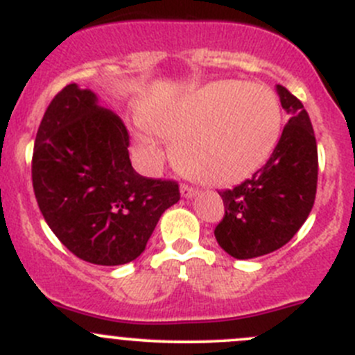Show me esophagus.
I'll return each instance as SVG.
<instances>
[{"label":"esophagus","instance_id":"esophagus-1","mask_svg":"<svg viewBox=\"0 0 355 355\" xmlns=\"http://www.w3.org/2000/svg\"><path fill=\"white\" fill-rule=\"evenodd\" d=\"M180 194H182V198H185V199H192L194 198L196 194H198V191H196V189H192V187H189V185H182L180 187Z\"/></svg>","mask_w":355,"mask_h":355}]
</instances>
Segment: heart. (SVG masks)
I'll return each mask as SVG.
<instances>
[{
  "label": "heart",
  "mask_w": 355,
  "mask_h": 355,
  "mask_svg": "<svg viewBox=\"0 0 355 355\" xmlns=\"http://www.w3.org/2000/svg\"><path fill=\"white\" fill-rule=\"evenodd\" d=\"M282 108L270 89L221 82L178 98L153 111L146 127L175 142L182 173L207 185H232L256 173L277 149ZM139 149L155 155L151 139Z\"/></svg>",
  "instance_id": "1"
}]
</instances>
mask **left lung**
<instances>
[{"label":"left lung","instance_id":"1","mask_svg":"<svg viewBox=\"0 0 355 355\" xmlns=\"http://www.w3.org/2000/svg\"><path fill=\"white\" fill-rule=\"evenodd\" d=\"M290 114L277 149L250 178L221 191L225 216L214 237L225 252L250 259L284 247L313 209L318 187V146L304 105L277 85Z\"/></svg>","mask_w":355,"mask_h":355}]
</instances>
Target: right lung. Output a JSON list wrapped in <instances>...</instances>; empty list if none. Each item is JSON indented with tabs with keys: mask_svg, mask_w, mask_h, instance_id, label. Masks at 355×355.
Listing matches in <instances>:
<instances>
[{
	"mask_svg": "<svg viewBox=\"0 0 355 355\" xmlns=\"http://www.w3.org/2000/svg\"><path fill=\"white\" fill-rule=\"evenodd\" d=\"M130 135L89 89L68 84L37 128L32 185L63 245L92 264L118 266L146 249L161 214L180 200L178 182L132 168Z\"/></svg>",
	"mask_w": 355,
	"mask_h": 355,
	"instance_id": "1",
	"label": "right lung"
}]
</instances>
